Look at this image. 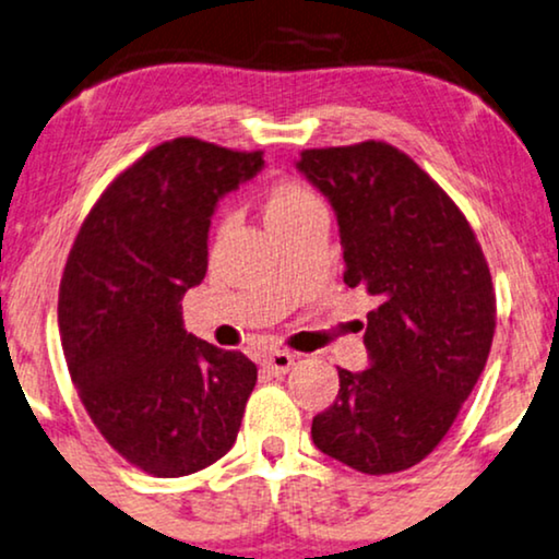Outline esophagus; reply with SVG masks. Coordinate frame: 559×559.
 Masks as SVG:
<instances>
[{
  "mask_svg": "<svg viewBox=\"0 0 559 559\" xmlns=\"http://www.w3.org/2000/svg\"><path fill=\"white\" fill-rule=\"evenodd\" d=\"M294 362H296V355L286 353V349H273V353H267L263 357V368L267 370V373H273V376L288 373Z\"/></svg>",
  "mask_w": 559,
  "mask_h": 559,
  "instance_id": "1",
  "label": "esophagus"
}]
</instances>
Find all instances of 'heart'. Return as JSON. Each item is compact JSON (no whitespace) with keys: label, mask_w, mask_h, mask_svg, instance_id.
I'll return each mask as SVG.
<instances>
[{"label":"heart","mask_w":559,"mask_h":559,"mask_svg":"<svg viewBox=\"0 0 559 559\" xmlns=\"http://www.w3.org/2000/svg\"><path fill=\"white\" fill-rule=\"evenodd\" d=\"M319 204L317 197L311 193L307 186L296 181H278L273 183L265 193V222L267 227L275 225V222L292 219L296 214H301L309 206Z\"/></svg>","instance_id":"obj_1"}]
</instances>
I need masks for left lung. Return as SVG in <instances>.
Listing matches in <instances>:
<instances>
[{"instance_id":"8db88e82","label":"left lung","mask_w":559,"mask_h":559,"mask_svg":"<svg viewBox=\"0 0 559 559\" xmlns=\"http://www.w3.org/2000/svg\"><path fill=\"white\" fill-rule=\"evenodd\" d=\"M296 168L330 199L345 284L373 296L370 368H340L311 421L324 455L368 475L421 463L471 396L496 332L490 271L465 214L389 143L304 151Z\"/></svg>"}]
</instances>
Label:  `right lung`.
Listing matches in <instances>:
<instances>
[{"instance_id":"obj_1","label":"right lung","mask_w":559,"mask_h":559,"mask_svg":"<svg viewBox=\"0 0 559 559\" xmlns=\"http://www.w3.org/2000/svg\"><path fill=\"white\" fill-rule=\"evenodd\" d=\"M263 163L197 138L153 147L102 193L66 263L58 326L81 404L158 478L227 455L255 389V362L183 330L181 299L206 275L219 199Z\"/></svg>"}]
</instances>
